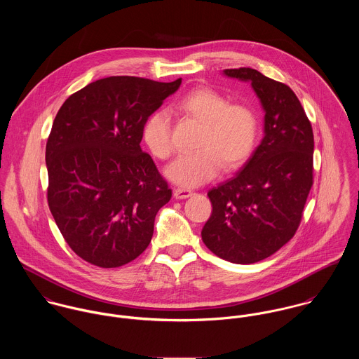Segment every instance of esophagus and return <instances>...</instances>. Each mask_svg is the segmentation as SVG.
I'll list each match as a JSON object with an SVG mask.
<instances>
[{
  "mask_svg": "<svg viewBox=\"0 0 359 359\" xmlns=\"http://www.w3.org/2000/svg\"><path fill=\"white\" fill-rule=\"evenodd\" d=\"M172 194H174V198H175V199H187V198H189V196L194 195V191L185 189V188H174V189H172Z\"/></svg>",
  "mask_w": 359,
  "mask_h": 359,
  "instance_id": "34e87169",
  "label": "esophagus"
}]
</instances>
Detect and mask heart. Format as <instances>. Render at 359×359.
Wrapping results in <instances>:
<instances>
[{"mask_svg":"<svg viewBox=\"0 0 359 359\" xmlns=\"http://www.w3.org/2000/svg\"><path fill=\"white\" fill-rule=\"evenodd\" d=\"M178 107L203 124L196 148L168 165L167 175L182 187H198L212 180L224 165L232 171L243 165L255 152L258 140V116L245 103H231L222 93L199 87L187 93ZM142 138L149 152L160 160L174 152L171 120L167 111L156 110L144 123Z\"/></svg>","mask_w":359,"mask_h":359,"instance_id":"obj_1","label":"heart"}]
</instances>
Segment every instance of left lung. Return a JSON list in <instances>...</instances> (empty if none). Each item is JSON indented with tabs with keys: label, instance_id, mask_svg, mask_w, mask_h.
I'll use <instances>...</instances> for the list:
<instances>
[{
	"label": "left lung",
	"instance_id": "8db88e82",
	"mask_svg": "<svg viewBox=\"0 0 359 359\" xmlns=\"http://www.w3.org/2000/svg\"><path fill=\"white\" fill-rule=\"evenodd\" d=\"M250 81L265 110L264 138L243 168L207 194V249L235 264L272 256L297 232L313 184V133L293 90L250 67L225 69Z\"/></svg>",
	"mask_w": 359,
	"mask_h": 359
}]
</instances>
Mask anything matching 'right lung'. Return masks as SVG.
Returning a JSON list of instances; mask_svg holds the SVG:
<instances>
[{"mask_svg":"<svg viewBox=\"0 0 359 359\" xmlns=\"http://www.w3.org/2000/svg\"><path fill=\"white\" fill-rule=\"evenodd\" d=\"M181 79L97 80L60 106L47 141V201L69 245L84 261L117 268L151 243L154 217L171 189L140 147L145 120Z\"/></svg>","mask_w":359,"mask_h":359,"instance_id":"right-lung-1","label":"right lung"}]
</instances>
